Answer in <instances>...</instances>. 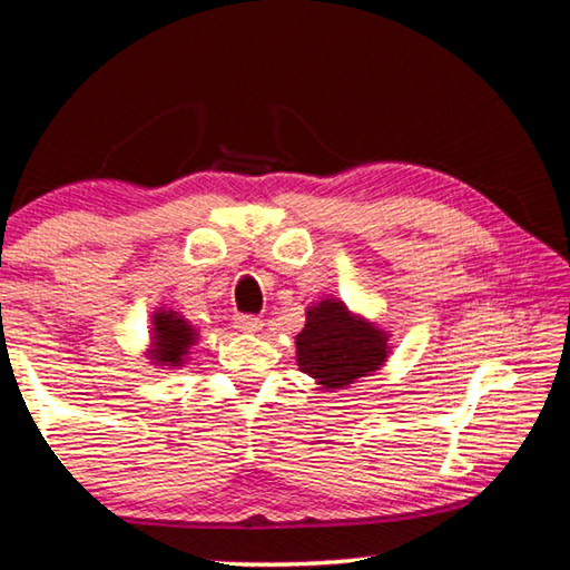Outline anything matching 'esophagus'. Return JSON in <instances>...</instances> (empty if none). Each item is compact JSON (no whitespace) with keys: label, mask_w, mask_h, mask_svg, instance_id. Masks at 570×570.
Masks as SVG:
<instances>
[{"label":"esophagus","mask_w":570,"mask_h":570,"mask_svg":"<svg viewBox=\"0 0 570 570\" xmlns=\"http://www.w3.org/2000/svg\"><path fill=\"white\" fill-rule=\"evenodd\" d=\"M234 326L238 332H244V334H256V332H262V326H264V322L258 320V316H248V314H240V316H236L234 320Z\"/></svg>","instance_id":"34e87169"}]
</instances>
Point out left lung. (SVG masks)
I'll return each mask as SVG.
<instances>
[{
  "mask_svg": "<svg viewBox=\"0 0 570 570\" xmlns=\"http://www.w3.org/2000/svg\"><path fill=\"white\" fill-rule=\"evenodd\" d=\"M294 344L298 370L324 392L346 390L360 377H370L392 352L387 332L334 296L306 308V324Z\"/></svg>",
  "mask_w": 570,
  "mask_h": 570,
  "instance_id": "1",
  "label": "left lung"
}]
</instances>
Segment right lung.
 Returning a JSON list of instances; mask_svg holds the SVG:
<instances>
[{
    "mask_svg": "<svg viewBox=\"0 0 570 570\" xmlns=\"http://www.w3.org/2000/svg\"><path fill=\"white\" fill-rule=\"evenodd\" d=\"M150 322V346L146 352L150 364L163 366V370H176V366L186 364L190 346L198 342L196 326L166 306H158Z\"/></svg>",
    "mask_w": 570,
    "mask_h": 570,
    "instance_id": "right-lung-1",
    "label": "right lung"
}]
</instances>
